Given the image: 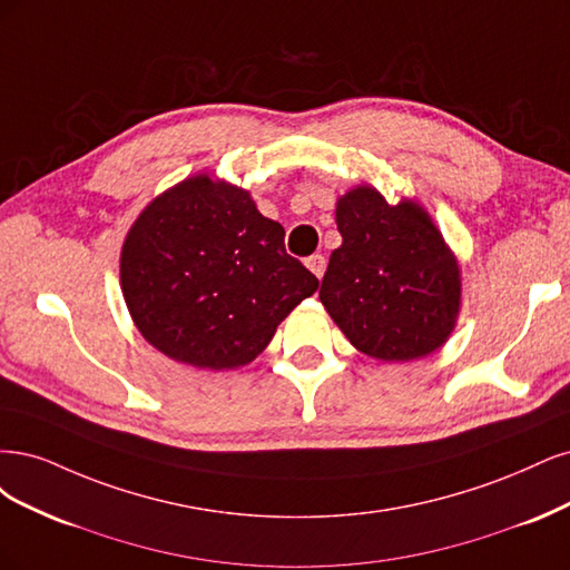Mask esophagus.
Masks as SVG:
<instances>
[{
  "label": "esophagus",
  "instance_id": "1",
  "mask_svg": "<svg viewBox=\"0 0 570 570\" xmlns=\"http://www.w3.org/2000/svg\"><path fill=\"white\" fill-rule=\"evenodd\" d=\"M305 265H307V269L312 272V274H315V277L317 279H322L324 277V272H326V258H324V255H309V258L305 261Z\"/></svg>",
  "mask_w": 570,
  "mask_h": 570
}]
</instances>
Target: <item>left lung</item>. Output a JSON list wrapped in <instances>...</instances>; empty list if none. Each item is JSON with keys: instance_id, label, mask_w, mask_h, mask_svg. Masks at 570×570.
<instances>
[{"instance_id": "8db88e82", "label": "left lung", "mask_w": 570, "mask_h": 570, "mask_svg": "<svg viewBox=\"0 0 570 570\" xmlns=\"http://www.w3.org/2000/svg\"><path fill=\"white\" fill-rule=\"evenodd\" d=\"M343 244L320 301L360 353L410 362L435 353L459 317L462 277L431 215L412 198L391 206L360 185L336 204Z\"/></svg>"}]
</instances>
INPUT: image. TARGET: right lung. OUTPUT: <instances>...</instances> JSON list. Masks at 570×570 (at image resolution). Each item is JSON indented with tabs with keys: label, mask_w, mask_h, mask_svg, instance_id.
Here are the masks:
<instances>
[{
	"label": "right lung",
	"mask_w": 570,
	"mask_h": 570,
	"mask_svg": "<svg viewBox=\"0 0 570 570\" xmlns=\"http://www.w3.org/2000/svg\"><path fill=\"white\" fill-rule=\"evenodd\" d=\"M120 286L139 334L196 370H236L317 291L284 227L250 194L194 175L156 196L125 236Z\"/></svg>",
	"instance_id": "right-lung-1"
}]
</instances>
